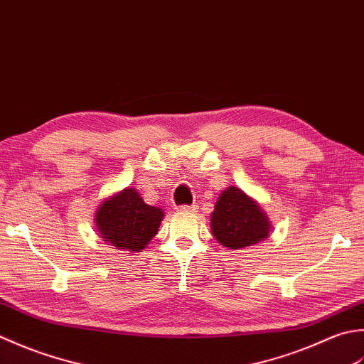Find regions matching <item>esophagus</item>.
<instances>
[{"label": "esophagus", "mask_w": 364, "mask_h": 364, "mask_svg": "<svg viewBox=\"0 0 364 364\" xmlns=\"http://www.w3.org/2000/svg\"><path fill=\"white\" fill-rule=\"evenodd\" d=\"M177 210L182 213H190V212H195L196 207L195 205H181V207H177Z\"/></svg>", "instance_id": "obj_1"}]
</instances>
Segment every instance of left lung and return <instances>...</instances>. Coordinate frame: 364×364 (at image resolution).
<instances>
[{"instance_id":"8db88e82","label":"left lung","mask_w":364,"mask_h":364,"mask_svg":"<svg viewBox=\"0 0 364 364\" xmlns=\"http://www.w3.org/2000/svg\"><path fill=\"white\" fill-rule=\"evenodd\" d=\"M212 235L228 250H242L265 240L272 223L257 201L231 185L217 199L210 215Z\"/></svg>"}]
</instances>
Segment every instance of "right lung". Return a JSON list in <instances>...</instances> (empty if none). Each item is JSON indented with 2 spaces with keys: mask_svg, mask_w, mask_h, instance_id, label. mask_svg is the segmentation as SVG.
I'll return each mask as SVG.
<instances>
[{
  "mask_svg": "<svg viewBox=\"0 0 364 364\" xmlns=\"http://www.w3.org/2000/svg\"><path fill=\"white\" fill-rule=\"evenodd\" d=\"M163 217V209L146 204L136 188L127 187L100 203L94 223L103 242L130 255L149 245Z\"/></svg>",
  "mask_w": 364,
  "mask_h": 364,
  "instance_id": "add662e5",
  "label": "right lung"
}]
</instances>
